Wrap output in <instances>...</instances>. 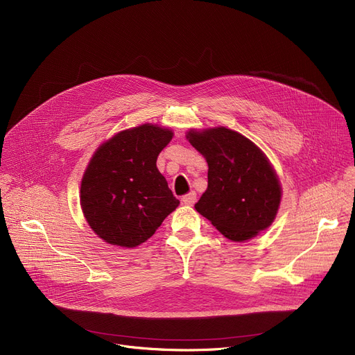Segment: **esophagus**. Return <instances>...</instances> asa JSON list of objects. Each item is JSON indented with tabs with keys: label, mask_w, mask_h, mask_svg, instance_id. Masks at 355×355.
<instances>
[{
	"label": "esophagus",
	"mask_w": 355,
	"mask_h": 355,
	"mask_svg": "<svg viewBox=\"0 0 355 355\" xmlns=\"http://www.w3.org/2000/svg\"><path fill=\"white\" fill-rule=\"evenodd\" d=\"M196 200H197V194H196V191H190L187 196H184L182 197V204H185V206H193V204L196 202Z\"/></svg>",
	"instance_id": "34e87169"
}]
</instances>
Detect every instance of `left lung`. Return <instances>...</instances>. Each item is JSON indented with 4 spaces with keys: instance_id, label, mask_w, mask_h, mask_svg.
Instances as JSON below:
<instances>
[{
    "instance_id": "left-lung-1",
    "label": "left lung",
    "mask_w": 355,
    "mask_h": 355,
    "mask_svg": "<svg viewBox=\"0 0 355 355\" xmlns=\"http://www.w3.org/2000/svg\"><path fill=\"white\" fill-rule=\"evenodd\" d=\"M187 138L209 164V185L196 210L233 241L268 229L282 193L265 154L246 137L223 126L190 130Z\"/></svg>"
}]
</instances>
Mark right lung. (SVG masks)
Returning <instances> with one entry per match:
<instances>
[{
    "label": "right lung",
    "mask_w": 355,
    "mask_h": 355,
    "mask_svg": "<svg viewBox=\"0 0 355 355\" xmlns=\"http://www.w3.org/2000/svg\"><path fill=\"white\" fill-rule=\"evenodd\" d=\"M171 138L170 129L145 123L122 130L90 159L80 206L92 230L106 243L135 248L177 209L180 201L157 168Z\"/></svg>",
    "instance_id": "1"
}]
</instances>
